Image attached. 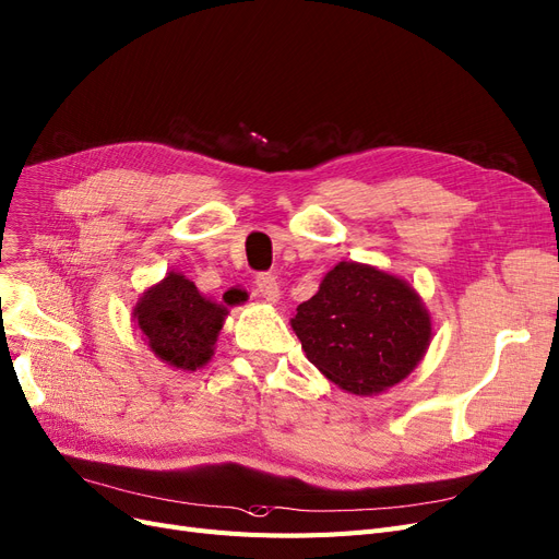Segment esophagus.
I'll use <instances>...</instances> for the list:
<instances>
[{
  "label": "esophagus",
  "mask_w": 559,
  "mask_h": 559,
  "mask_svg": "<svg viewBox=\"0 0 559 559\" xmlns=\"http://www.w3.org/2000/svg\"><path fill=\"white\" fill-rule=\"evenodd\" d=\"M255 290L260 293V297H264L266 301H278V283L272 274H258L255 276Z\"/></svg>",
  "instance_id": "34e87169"
}]
</instances>
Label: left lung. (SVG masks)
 Listing matches in <instances>:
<instances>
[{"mask_svg":"<svg viewBox=\"0 0 559 559\" xmlns=\"http://www.w3.org/2000/svg\"><path fill=\"white\" fill-rule=\"evenodd\" d=\"M313 366L353 394L399 384L430 343V318L412 287L376 266L341 262L293 318Z\"/></svg>","mask_w":559,"mask_h":559,"instance_id":"8db88e82","label":"left lung"}]
</instances>
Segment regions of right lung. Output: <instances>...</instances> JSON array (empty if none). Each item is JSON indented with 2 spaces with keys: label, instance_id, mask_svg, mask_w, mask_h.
Segmentation results:
<instances>
[{
  "label": "right lung",
  "instance_id": "right-lung-1",
  "mask_svg": "<svg viewBox=\"0 0 559 559\" xmlns=\"http://www.w3.org/2000/svg\"><path fill=\"white\" fill-rule=\"evenodd\" d=\"M223 299L227 306L241 301L230 293ZM133 316L156 357L175 368L195 370L210 361L227 308L202 297L189 278L168 274L142 295Z\"/></svg>",
  "mask_w": 559,
  "mask_h": 559
}]
</instances>
